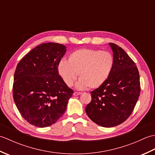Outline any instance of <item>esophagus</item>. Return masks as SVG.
Returning a JSON list of instances; mask_svg holds the SVG:
<instances>
[{"label":"esophagus","mask_w":155,"mask_h":155,"mask_svg":"<svg viewBox=\"0 0 155 155\" xmlns=\"http://www.w3.org/2000/svg\"><path fill=\"white\" fill-rule=\"evenodd\" d=\"M81 94V93H79V92H74V96H78V95H80Z\"/></svg>","instance_id":"1"}]
</instances>
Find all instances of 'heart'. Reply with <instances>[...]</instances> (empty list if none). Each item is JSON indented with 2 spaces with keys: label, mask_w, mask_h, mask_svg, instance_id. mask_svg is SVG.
I'll return each instance as SVG.
<instances>
[{
  "label": "heart",
  "mask_w": 155,
  "mask_h": 155,
  "mask_svg": "<svg viewBox=\"0 0 155 155\" xmlns=\"http://www.w3.org/2000/svg\"><path fill=\"white\" fill-rule=\"evenodd\" d=\"M114 58L110 52L94 48H80L69 54L68 61L61 60L58 65V73L64 83L71 87L77 79L78 89L101 87L113 72Z\"/></svg>",
  "instance_id": "obj_1"
}]
</instances>
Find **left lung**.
<instances>
[{
  "mask_svg": "<svg viewBox=\"0 0 155 155\" xmlns=\"http://www.w3.org/2000/svg\"><path fill=\"white\" fill-rule=\"evenodd\" d=\"M114 67L108 79L93 91L85 111L94 123L113 127L130 117L139 99V72L134 62L119 46L110 42Z\"/></svg>",
  "mask_w": 155,
  "mask_h": 155,
  "instance_id": "obj_1",
  "label": "left lung"
}]
</instances>
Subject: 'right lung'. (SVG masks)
Masks as SVG:
<instances>
[{
  "label": "right lung",
  "instance_id": "1",
  "mask_svg": "<svg viewBox=\"0 0 155 155\" xmlns=\"http://www.w3.org/2000/svg\"><path fill=\"white\" fill-rule=\"evenodd\" d=\"M66 51L63 45L41 44L16 66L13 98L22 117L35 127L54 124L64 113L74 93L58 74V65Z\"/></svg>",
  "mask_w": 155,
  "mask_h": 155
}]
</instances>
